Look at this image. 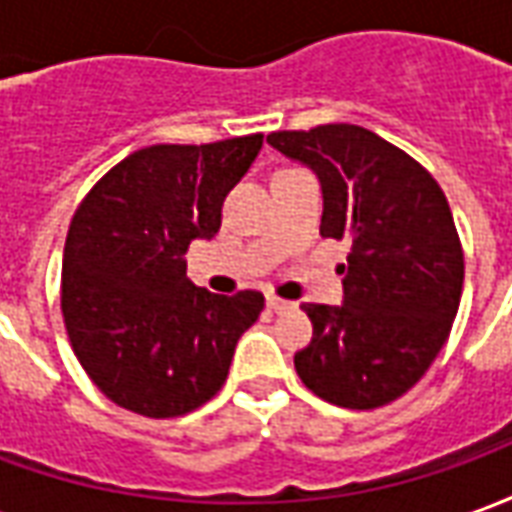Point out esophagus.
Returning <instances> with one entry per match:
<instances>
[{
	"instance_id": "1",
	"label": "esophagus",
	"mask_w": 512,
	"mask_h": 512,
	"mask_svg": "<svg viewBox=\"0 0 512 512\" xmlns=\"http://www.w3.org/2000/svg\"><path fill=\"white\" fill-rule=\"evenodd\" d=\"M266 307H268V310H271V312H285V310H290L293 304H290V301L277 299V296H268V299H266Z\"/></svg>"
}]
</instances>
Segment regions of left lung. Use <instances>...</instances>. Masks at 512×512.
Here are the masks:
<instances>
[{"label":"left lung","instance_id":"left-lung-1","mask_svg":"<svg viewBox=\"0 0 512 512\" xmlns=\"http://www.w3.org/2000/svg\"><path fill=\"white\" fill-rule=\"evenodd\" d=\"M268 145L321 180L323 238L351 241L343 304H301L312 343L293 356L296 373L334 406H386L425 376L458 312L463 252L447 197L362 126L274 131Z\"/></svg>","mask_w":512,"mask_h":512}]
</instances>
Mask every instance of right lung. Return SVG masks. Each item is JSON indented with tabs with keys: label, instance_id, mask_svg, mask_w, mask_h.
<instances>
[{
	"label": "right lung",
	"instance_id": "right-lung-1",
	"mask_svg": "<svg viewBox=\"0 0 512 512\" xmlns=\"http://www.w3.org/2000/svg\"><path fill=\"white\" fill-rule=\"evenodd\" d=\"M260 147L263 134L142 147L79 205L62 255V318L76 359L117 406L180 417L222 389L263 293L197 288L183 255L219 233L224 197Z\"/></svg>",
	"mask_w": 512,
	"mask_h": 512
}]
</instances>
